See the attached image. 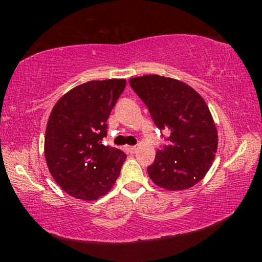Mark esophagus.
<instances>
[{
	"instance_id": "obj_1",
	"label": "esophagus",
	"mask_w": 262,
	"mask_h": 262,
	"mask_svg": "<svg viewBox=\"0 0 262 262\" xmlns=\"http://www.w3.org/2000/svg\"><path fill=\"white\" fill-rule=\"evenodd\" d=\"M126 150L129 154H135L137 151V148L136 147H132V145H128V147H126Z\"/></svg>"
}]
</instances>
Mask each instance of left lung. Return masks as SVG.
Instances as JSON below:
<instances>
[{
  "label": "left lung",
  "instance_id": "8db88e82",
  "mask_svg": "<svg viewBox=\"0 0 262 262\" xmlns=\"http://www.w3.org/2000/svg\"><path fill=\"white\" fill-rule=\"evenodd\" d=\"M129 84L155 125L168 133V145L158 150L148 166L154 184L167 190L196 185L209 171L219 143L206 101L186 83L159 75L130 78Z\"/></svg>",
  "mask_w": 262,
  "mask_h": 262
}]
</instances>
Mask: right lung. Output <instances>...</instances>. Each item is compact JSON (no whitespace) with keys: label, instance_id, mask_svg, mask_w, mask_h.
I'll return each mask as SVG.
<instances>
[{"label":"right lung","instance_id":"1","mask_svg":"<svg viewBox=\"0 0 262 262\" xmlns=\"http://www.w3.org/2000/svg\"><path fill=\"white\" fill-rule=\"evenodd\" d=\"M126 79L89 81L57 100L48 118L45 158L56 184L79 200L94 201L110 192L126 154L103 144L111 111Z\"/></svg>","mask_w":262,"mask_h":262}]
</instances>
